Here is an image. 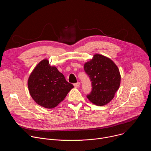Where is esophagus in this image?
<instances>
[{
	"label": "esophagus",
	"mask_w": 151,
	"mask_h": 151,
	"mask_svg": "<svg viewBox=\"0 0 151 151\" xmlns=\"http://www.w3.org/2000/svg\"><path fill=\"white\" fill-rule=\"evenodd\" d=\"M73 85H74V87H75V88H78V87H79V85H80V82H76V83H74Z\"/></svg>",
	"instance_id": "1"
}]
</instances>
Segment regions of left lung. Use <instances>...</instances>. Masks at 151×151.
<instances>
[{"label": "left lung", "mask_w": 151, "mask_h": 151, "mask_svg": "<svg viewBox=\"0 0 151 151\" xmlns=\"http://www.w3.org/2000/svg\"><path fill=\"white\" fill-rule=\"evenodd\" d=\"M84 70L91 79L92 90L88 99L97 106L109 103L114 97L121 82L119 70L109 58L95 54L84 64Z\"/></svg>", "instance_id": "left-lung-1"}]
</instances>
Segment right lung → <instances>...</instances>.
I'll use <instances>...</instances> for the list:
<instances>
[{
    "label": "right lung",
    "mask_w": 151,
    "mask_h": 151,
    "mask_svg": "<svg viewBox=\"0 0 151 151\" xmlns=\"http://www.w3.org/2000/svg\"><path fill=\"white\" fill-rule=\"evenodd\" d=\"M28 88L35 101L47 109L56 107L73 88L56 67L51 66L48 60L40 61L28 79Z\"/></svg>",
    "instance_id": "1"
}]
</instances>
